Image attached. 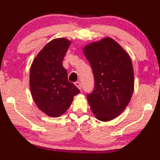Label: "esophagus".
Listing matches in <instances>:
<instances>
[{"instance_id": "esophagus-1", "label": "esophagus", "mask_w": 160, "mask_h": 160, "mask_svg": "<svg viewBox=\"0 0 160 160\" xmlns=\"http://www.w3.org/2000/svg\"><path fill=\"white\" fill-rule=\"evenodd\" d=\"M74 84L76 85V87H77V88H78L81 90V89H82V85H81V83L79 82H76L74 83Z\"/></svg>"}]
</instances>
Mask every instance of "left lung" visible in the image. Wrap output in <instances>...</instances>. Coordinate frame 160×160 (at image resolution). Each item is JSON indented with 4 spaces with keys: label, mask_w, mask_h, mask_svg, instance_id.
<instances>
[{
    "label": "left lung",
    "mask_w": 160,
    "mask_h": 160,
    "mask_svg": "<svg viewBox=\"0 0 160 160\" xmlns=\"http://www.w3.org/2000/svg\"><path fill=\"white\" fill-rule=\"evenodd\" d=\"M83 52L95 78L94 90L87 95L91 110L100 121H111L124 110L132 98V60L125 50L109 37L86 45Z\"/></svg>",
    "instance_id": "8db88e82"
}]
</instances>
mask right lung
Segmentation results:
<instances>
[{"label": "right lung", "mask_w": 160, "mask_h": 160, "mask_svg": "<svg viewBox=\"0 0 160 160\" xmlns=\"http://www.w3.org/2000/svg\"><path fill=\"white\" fill-rule=\"evenodd\" d=\"M71 41L65 38L49 41L38 52L30 67V88L35 103L51 117H59L71 106L80 90L68 80L62 65Z\"/></svg>", "instance_id": "1"}]
</instances>
